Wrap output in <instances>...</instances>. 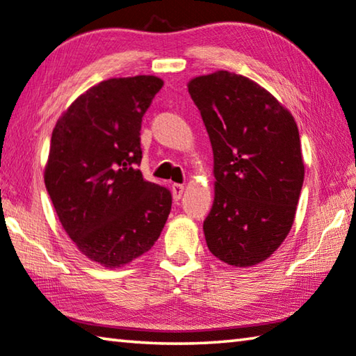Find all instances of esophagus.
Masks as SVG:
<instances>
[{
    "instance_id": "1",
    "label": "esophagus",
    "mask_w": 356,
    "mask_h": 356,
    "mask_svg": "<svg viewBox=\"0 0 356 356\" xmlns=\"http://www.w3.org/2000/svg\"><path fill=\"white\" fill-rule=\"evenodd\" d=\"M171 190H172V196H174V200L179 201L180 198H182V195H184V190H185V187H184L182 184H174Z\"/></svg>"
}]
</instances>
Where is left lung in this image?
<instances>
[{
	"label": "left lung",
	"mask_w": 356,
	"mask_h": 356,
	"mask_svg": "<svg viewBox=\"0 0 356 356\" xmlns=\"http://www.w3.org/2000/svg\"><path fill=\"white\" fill-rule=\"evenodd\" d=\"M213 152V204L204 220L213 257L236 268L268 259L289 236L304 161L291 112L249 77L216 71L188 82Z\"/></svg>",
	"instance_id": "left-lung-1"
}]
</instances>
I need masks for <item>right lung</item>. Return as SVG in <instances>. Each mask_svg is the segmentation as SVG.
<instances>
[{"label":"right lung","instance_id":"right-lung-1","mask_svg":"<svg viewBox=\"0 0 356 356\" xmlns=\"http://www.w3.org/2000/svg\"><path fill=\"white\" fill-rule=\"evenodd\" d=\"M163 87L156 76L114 77L56 120L44 182L61 227L83 255L120 268L160 238L171 193L144 180L140 122Z\"/></svg>","mask_w":356,"mask_h":356}]
</instances>
